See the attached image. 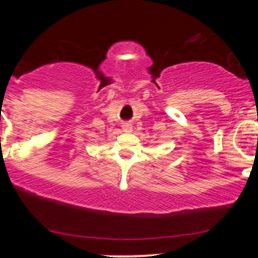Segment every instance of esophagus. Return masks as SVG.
I'll return each instance as SVG.
<instances>
[{
    "label": "esophagus",
    "mask_w": 258,
    "mask_h": 258,
    "mask_svg": "<svg viewBox=\"0 0 258 258\" xmlns=\"http://www.w3.org/2000/svg\"><path fill=\"white\" fill-rule=\"evenodd\" d=\"M122 131L126 133L132 132V125H130V123H125V125H122Z\"/></svg>",
    "instance_id": "34e87169"
}]
</instances>
